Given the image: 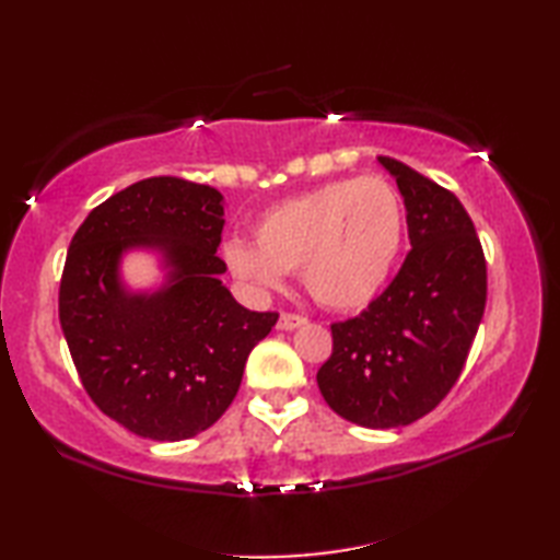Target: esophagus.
Segmentation results:
<instances>
[{
  "label": "esophagus",
  "mask_w": 560,
  "mask_h": 560,
  "mask_svg": "<svg viewBox=\"0 0 560 560\" xmlns=\"http://www.w3.org/2000/svg\"><path fill=\"white\" fill-rule=\"evenodd\" d=\"M307 319L303 317V315H299V313H281L279 315V329H295V327H301V325H305Z\"/></svg>",
  "instance_id": "esophagus-1"
}]
</instances>
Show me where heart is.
Returning a JSON list of instances; mask_svg holds the SVG:
<instances>
[{
  "instance_id": "1",
  "label": "heart",
  "mask_w": 560,
  "mask_h": 560,
  "mask_svg": "<svg viewBox=\"0 0 560 560\" xmlns=\"http://www.w3.org/2000/svg\"><path fill=\"white\" fill-rule=\"evenodd\" d=\"M404 209L385 177L325 183L281 201L255 223V245L229 243L225 261L253 289L271 291L301 271L329 311H359L385 287L401 247Z\"/></svg>"
}]
</instances>
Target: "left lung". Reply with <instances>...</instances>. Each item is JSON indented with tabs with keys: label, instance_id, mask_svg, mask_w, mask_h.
Returning a JSON list of instances; mask_svg holds the SVG:
<instances>
[{
	"label": "left lung",
	"instance_id": "1",
	"mask_svg": "<svg viewBox=\"0 0 560 560\" xmlns=\"http://www.w3.org/2000/svg\"><path fill=\"white\" fill-rule=\"evenodd\" d=\"M407 207L411 249L365 311L331 325L317 371L325 401L365 428L431 413L457 383L486 307V257L462 201L407 163L380 156Z\"/></svg>",
	"mask_w": 560,
	"mask_h": 560
}]
</instances>
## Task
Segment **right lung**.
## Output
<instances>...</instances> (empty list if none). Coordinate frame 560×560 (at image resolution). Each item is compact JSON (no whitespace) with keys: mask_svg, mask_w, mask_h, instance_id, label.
I'll return each instance as SVG.
<instances>
[{"mask_svg":"<svg viewBox=\"0 0 560 560\" xmlns=\"http://www.w3.org/2000/svg\"><path fill=\"white\" fill-rule=\"evenodd\" d=\"M219 189L159 175L93 209L67 249L59 325L93 404L141 438L187 440L217 423L241 387L245 361L279 313L237 303L219 273ZM161 248L172 267L156 294H127L119 257Z\"/></svg>","mask_w":560,"mask_h":560,"instance_id":"right-lung-1","label":"right lung"}]
</instances>
